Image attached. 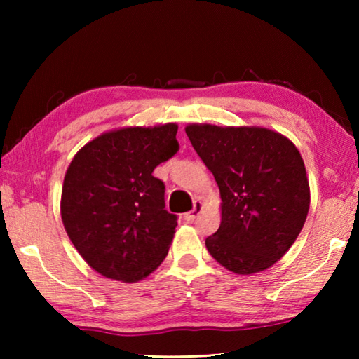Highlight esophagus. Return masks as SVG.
Instances as JSON below:
<instances>
[{
    "label": "esophagus",
    "mask_w": 359,
    "mask_h": 359,
    "mask_svg": "<svg viewBox=\"0 0 359 359\" xmlns=\"http://www.w3.org/2000/svg\"><path fill=\"white\" fill-rule=\"evenodd\" d=\"M201 208H203L201 201H194L193 209H191L190 212H187V214H184L185 220H187V222H193L194 218H196L199 214H201Z\"/></svg>",
    "instance_id": "obj_1"
}]
</instances>
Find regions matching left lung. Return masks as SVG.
Instances as JSON below:
<instances>
[{
	"label": "left lung",
	"mask_w": 359,
	"mask_h": 359,
	"mask_svg": "<svg viewBox=\"0 0 359 359\" xmlns=\"http://www.w3.org/2000/svg\"><path fill=\"white\" fill-rule=\"evenodd\" d=\"M185 133L220 188L222 223L205 239L209 253L236 274L271 267L307 218L301 154L290 139L257 126L190 125Z\"/></svg>",
	"instance_id": "left-lung-1"
}]
</instances>
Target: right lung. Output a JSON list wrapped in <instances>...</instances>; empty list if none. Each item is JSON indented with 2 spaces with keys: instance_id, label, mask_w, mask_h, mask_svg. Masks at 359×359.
Here are the masks:
<instances>
[{
  "instance_id": "add662e5",
  "label": "right lung",
  "mask_w": 359,
  "mask_h": 359,
  "mask_svg": "<svg viewBox=\"0 0 359 359\" xmlns=\"http://www.w3.org/2000/svg\"><path fill=\"white\" fill-rule=\"evenodd\" d=\"M177 125L123 128L77 151L66 171L62 220L82 258L104 277L137 282L166 258L177 215L154 169L179 150Z\"/></svg>"
}]
</instances>
